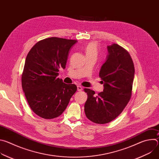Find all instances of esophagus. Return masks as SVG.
<instances>
[{"label": "esophagus", "instance_id": "34e87169", "mask_svg": "<svg viewBox=\"0 0 159 159\" xmlns=\"http://www.w3.org/2000/svg\"><path fill=\"white\" fill-rule=\"evenodd\" d=\"M82 87L80 86V85H77V90L78 91H81V90H82Z\"/></svg>", "mask_w": 159, "mask_h": 159}]
</instances>
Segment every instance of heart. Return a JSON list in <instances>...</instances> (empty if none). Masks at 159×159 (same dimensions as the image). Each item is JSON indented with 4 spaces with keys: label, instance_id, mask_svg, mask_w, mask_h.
<instances>
[{
    "label": "heart",
    "instance_id": "heart-1",
    "mask_svg": "<svg viewBox=\"0 0 159 159\" xmlns=\"http://www.w3.org/2000/svg\"><path fill=\"white\" fill-rule=\"evenodd\" d=\"M86 55H98V45L96 42H90L87 44L85 48Z\"/></svg>",
    "mask_w": 159,
    "mask_h": 159
}]
</instances>
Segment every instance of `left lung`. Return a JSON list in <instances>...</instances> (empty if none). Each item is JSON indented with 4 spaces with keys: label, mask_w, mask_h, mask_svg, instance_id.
Instances as JSON below:
<instances>
[{
    "label": "left lung",
    "mask_w": 159,
    "mask_h": 159,
    "mask_svg": "<svg viewBox=\"0 0 159 159\" xmlns=\"http://www.w3.org/2000/svg\"><path fill=\"white\" fill-rule=\"evenodd\" d=\"M108 55L99 72L103 92L95 95L84 89L87 99L84 105L87 118L98 124H106L116 118L130 100L134 67L129 53L117 44L107 46Z\"/></svg>",
    "instance_id": "left-lung-1"
}]
</instances>
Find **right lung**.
Wrapping results in <instances>:
<instances>
[{
	"label": "right lung",
	"instance_id": "obj_1",
	"mask_svg": "<svg viewBox=\"0 0 159 159\" xmlns=\"http://www.w3.org/2000/svg\"><path fill=\"white\" fill-rule=\"evenodd\" d=\"M77 40L52 37L37 42L29 52L21 77L22 87L32 111L44 119L60 116L77 91L75 84L57 77Z\"/></svg>",
	"mask_w": 159,
	"mask_h": 159
}]
</instances>
